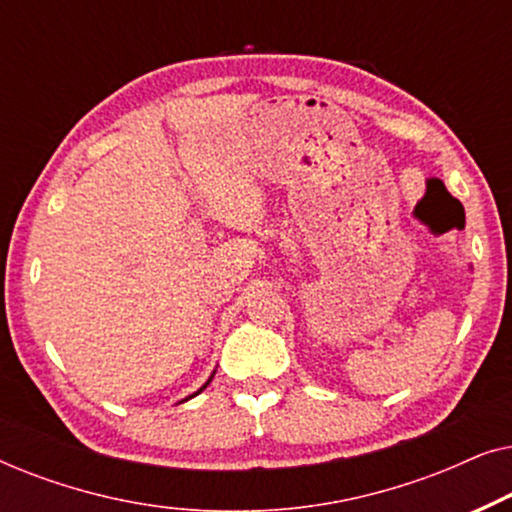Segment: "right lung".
<instances>
[{
    "label": "right lung",
    "mask_w": 512,
    "mask_h": 512,
    "mask_svg": "<svg viewBox=\"0 0 512 512\" xmlns=\"http://www.w3.org/2000/svg\"><path fill=\"white\" fill-rule=\"evenodd\" d=\"M209 382H212V377H209V380L205 382V387H207V384H209ZM205 387H202V389H205ZM202 389H200V391H202ZM200 391H195V394H193V396H198V394H200ZM193 396H188V398H193ZM188 398H186V401H188Z\"/></svg>",
    "instance_id": "obj_1"
}]
</instances>
